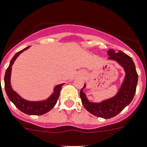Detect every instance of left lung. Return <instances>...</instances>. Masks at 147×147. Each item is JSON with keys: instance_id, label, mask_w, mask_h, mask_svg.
I'll list each match as a JSON object with an SVG mask.
<instances>
[{"instance_id": "1", "label": "left lung", "mask_w": 147, "mask_h": 147, "mask_svg": "<svg viewBox=\"0 0 147 147\" xmlns=\"http://www.w3.org/2000/svg\"><path fill=\"white\" fill-rule=\"evenodd\" d=\"M107 53L109 56L108 59L117 61L126 72L123 83L117 95L100 103H95L88 101L83 92V89L80 91L81 101L86 110L95 116L104 119L115 116L130 104L134 98L138 83V74L135 65L130 56L121 51L116 53L113 49H109ZM84 88H85V84Z\"/></svg>"}]
</instances>
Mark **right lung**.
<instances>
[{
	"label": "right lung",
	"mask_w": 147,
	"mask_h": 147,
	"mask_svg": "<svg viewBox=\"0 0 147 147\" xmlns=\"http://www.w3.org/2000/svg\"><path fill=\"white\" fill-rule=\"evenodd\" d=\"M29 47H27L20 52H16L13 58L11 59L9 66L8 67L7 70L5 71V88L6 94L10 99V101L13 102V104L16 106L18 109L21 111L22 112L25 113L27 115H41L45 113L49 112L50 110H52L54 106L56 105V102L59 98V92L62 88L63 84L57 85L55 88L54 93L49 97L47 100L42 101V102H30L24 100V98L18 95L15 91H13V88L10 84V76H11V70H12V66L15 61V59L17 58V56L20 55V53L24 51H25ZM1 80V79H0Z\"/></svg>",
	"instance_id": "1"
}]
</instances>
